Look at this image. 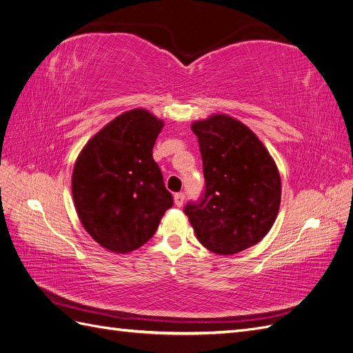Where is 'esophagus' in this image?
Here are the masks:
<instances>
[{"mask_svg":"<svg viewBox=\"0 0 353 353\" xmlns=\"http://www.w3.org/2000/svg\"><path fill=\"white\" fill-rule=\"evenodd\" d=\"M174 200H175V205L178 206V208H181L184 205V200H185V194L184 193H176L175 196H174Z\"/></svg>","mask_w":353,"mask_h":353,"instance_id":"1","label":"esophagus"}]
</instances>
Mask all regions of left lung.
Listing matches in <instances>:
<instances>
[{
    "label": "left lung",
    "instance_id": "8db88e82",
    "mask_svg": "<svg viewBox=\"0 0 353 353\" xmlns=\"http://www.w3.org/2000/svg\"><path fill=\"white\" fill-rule=\"evenodd\" d=\"M205 191L184 212L197 240L213 253L236 254L259 243L279 215L281 179L265 145L227 114L194 122Z\"/></svg>",
    "mask_w": 353,
    "mask_h": 353
}]
</instances>
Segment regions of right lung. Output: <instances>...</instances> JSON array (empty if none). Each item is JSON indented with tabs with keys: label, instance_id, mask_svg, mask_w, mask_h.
Returning a JSON list of instances; mask_svg holds the SVG:
<instances>
[{
	"label": "right lung",
	"instance_id": "right-lung-1",
	"mask_svg": "<svg viewBox=\"0 0 353 353\" xmlns=\"http://www.w3.org/2000/svg\"><path fill=\"white\" fill-rule=\"evenodd\" d=\"M163 122L135 109L117 116L83 147L72 175L74 208L103 248L128 253L150 240L172 194L153 159Z\"/></svg>",
	"mask_w": 353,
	"mask_h": 353
}]
</instances>
